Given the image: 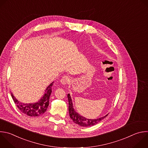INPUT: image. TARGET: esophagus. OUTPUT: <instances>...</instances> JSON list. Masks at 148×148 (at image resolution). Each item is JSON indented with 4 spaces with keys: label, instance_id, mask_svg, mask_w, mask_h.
I'll return each mask as SVG.
<instances>
[{
    "label": "esophagus",
    "instance_id": "esophagus-1",
    "mask_svg": "<svg viewBox=\"0 0 148 148\" xmlns=\"http://www.w3.org/2000/svg\"><path fill=\"white\" fill-rule=\"evenodd\" d=\"M70 81V77L68 75H64L62 78L60 82L63 85H66L67 84H69Z\"/></svg>",
    "mask_w": 148,
    "mask_h": 148
}]
</instances>
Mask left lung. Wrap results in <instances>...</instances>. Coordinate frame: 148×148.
<instances>
[{
	"mask_svg": "<svg viewBox=\"0 0 148 148\" xmlns=\"http://www.w3.org/2000/svg\"><path fill=\"white\" fill-rule=\"evenodd\" d=\"M68 100H69V115L71 118V119L73 121L74 123L75 124L84 127H88L93 126L98 123L101 122L103 119H105L108 114L100 117L99 119H89L87 118H85V117H83L82 116L79 114L77 112L75 111L74 109L71 97L69 93L67 95Z\"/></svg>",
	"mask_w": 148,
	"mask_h": 148,
	"instance_id": "left-lung-1",
	"label": "left lung"
}]
</instances>
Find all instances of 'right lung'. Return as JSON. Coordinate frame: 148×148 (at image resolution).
<instances>
[{"label":"right lung","instance_id":"obj_1","mask_svg":"<svg viewBox=\"0 0 148 148\" xmlns=\"http://www.w3.org/2000/svg\"><path fill=\"white\" fill-rule=\"evenodd\" d=\"M54 82L49 85L45 90V93L37 102L24 103L18 101L11 93L13 99L18 109L24 114L30 117H38L42 115L47 110L49 104V98L52 93V88Z\"/></svg>","mask_w":148,"mask_h":148}]
</instances>
